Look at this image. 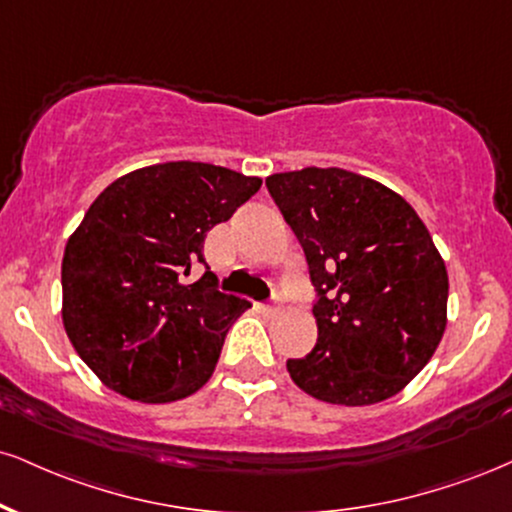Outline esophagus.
<instances>
[{"instance_id":"obj_1","label":"esophagus","mask_w":512,"mask_h":512,"mask_svg":"<svg viewBox=\"0 0 512 512\" xmlns=\"http://www.w3.org/2000/svg\"><path fill=\"white\" fill-rule=\"evenodd\" d=\"M279 310H281V298H279V295H276L274 300H269V303L262 305V312H267V315H274V312H279Z\"/></svg>"}]
</instances>
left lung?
<instances>
[{
    "label": "left lung",
    "instance_id": "8db88e82",
    "mask_svg": "<svg viewBox=\"0 0 512 512\" xmlns=\"http://www.w3.org/2000/svg\"><path fill=\"white\" fill-rule=\"evenodd\" d=\"M267 188L317 293V343L286 362L291 379L334 405L396 396L446 329L448 274L427 226L391 188L336 166L274 174Z\"/></svg>",
    "mask_w": 512,
    "mask_h": 512
}]
</instances>
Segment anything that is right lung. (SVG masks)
<instances>
[{"label": "right lung", "mask_w": 512, "mask_h": 512, "mask_svg": "<svg viewBox=\"0 0 512 512\" xmlns=\"http://www.w3.org/2000/svg\"><path fill=\"white\" fill-rule=\"evenodd\" d=\"M260 186L224 166L166 162L116 178L92 202L64 250L61 317L102 384L143 403L207 384L250 303L219 291L205 236ZM195 263L206 274L188 284Z\"/></svg>", "instance_id": "right-lung-1"}]
</instances>
